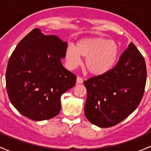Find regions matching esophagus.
Segmentation results:
<instances>
[{"instance_id": "obj_1", "label": "esophagus", "mask_w": 151, "mask_h": 151, "mask_svg": "<svg viewBox=\"0 0 151 151\" xmlns=\"http://www.w3.org/2000/svg\"><path fill=\"white\" fill-rule=\"evenodd\" d=\"M83 81H84V80H83L82 78L80 77H77V84H82Z\"/></svg>"}]
</instances>
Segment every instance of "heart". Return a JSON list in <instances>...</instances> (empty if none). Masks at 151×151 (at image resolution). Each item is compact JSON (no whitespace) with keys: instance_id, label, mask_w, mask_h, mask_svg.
I'll return each mask as SVG.
<instances>
[{"instance_id":"b5f03b06","label":"heart","mask_w":151,"mask_h":151,"mask_svg":"<svg viewBox=\"0 0 151 151\" xmlns=\"http://www.w3.org/2000/svg\"><path fill=\"white\" fill-rule=\"evenodd\" d=\"M119 54V47L115 41L102 37H86L79 40L76 46L69 45L65 58L69 67L74 69L85 58L87 70L94 76L109 72L115 65Z\"/></svg>"}]
</instances>
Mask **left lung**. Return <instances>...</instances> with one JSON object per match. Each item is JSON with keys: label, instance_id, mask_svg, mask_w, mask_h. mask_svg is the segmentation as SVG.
Instances as JSON below:
<instances>
[{"label": "left lung", "instance_id": "left-lung-1", "mask_svg": "<svg viewBox=\"0 0 151 151\" xmlns=\"http://www.w3.org/2000/svg\"><path fill=\"white\" fill-rule=\"evenodd\" d=\"M146 77L144 58L131 42L113 69L84 81L87 91L86 119L101 128L111 127L124 121L139 105Z\"/></svg>", "mask_w": 151, "mask_h": 151}]
</instances>
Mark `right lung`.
<instances>
[{
  "instance_id": "right-lung-1",
  "label": "right lung",
  "mask_w": 151,
  "mask_h": 151,
  "mask_svg": "<svg viewBox=\"0 0 151 151\" xmlns=\"http://www.w3.org/2000/svg\"><path fill=\"white\" fill-rule=\"evenodd\" d=\"M67 43L56 35L33 29L16 46L8 61L6 89L12 104L31 120H47L58 115L61 96L74 87L76 76L66 70Z\"/></svg>"
}]
</instances>
